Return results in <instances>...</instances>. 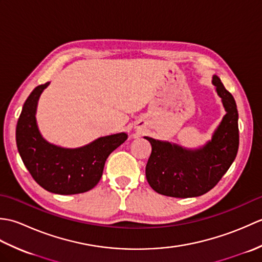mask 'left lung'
<instances>
[{
	"instance_id": "left-lung-1",
	"label": "left lung",
	"mask_w": 262,
	"mask_h": 262,
	"mask_svg": "<svg viewBox=\"0 0 262 262\" xmlns=\"http://www.w3.org/2000/svg\"><path fill=\"white\" fill-rule=\"evenodd\" d=\"M213 84L226 111L211 141L203 147L188 149L177 144L145 136L152 145L146 179L153 190L176 198L198 197L213 189L233 161L238 148V114L235 100L217 75Z\"/></svg>"
}]
</instances>
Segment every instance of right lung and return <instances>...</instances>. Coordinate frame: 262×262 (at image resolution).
<instances>
[{
  "label": "right lung",
  "instance_id": "obj_1",
  "mask_svg": "<svg viewBox=\"0 0 262 262\" xmlns=\"http://www.w3.org/2000/svg\"><path fill=\"white\" fill-rule=\"evenodd\" d=\"M49 82L35 88L22 107L15 129L24 164L39 186L58 194L91 190L102 177L105 160L127 140L126 133L100 137L85 146L64 148L48 143L36 121L39 97Z\"/></svg>",
  "mask_w": 262,
  "mask_h": 262
}]
</instances>
